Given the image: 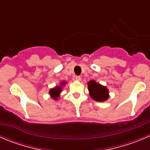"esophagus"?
<instances>
[{"label":"esophagus","mask_w":150,"mask_h":150,"mask_svg":"<svg viewBox=\"0 0 150 150\" xmlns=\"http://www.w3.org/2000/svg\"><path fill=\"white\" fill-rule=\"evenodd\" d=\"M75 80L78 81H81V76H75Z\"/></svg>","instance_id":"esophagus-1"}]
</instances>
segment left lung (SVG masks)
<instances>
[{
    "label": "left lung",
    "mask_w": 150,
    "mask_h": 150,
    "mask_svg": "<svg viewBox=\"0 0 150 150\" xmlns=\"http://www.w3.org/2000/svg\"><path fill=\"white\" fill-rule=\"evenodd\" d=\"M87 84L90 97L95 101L105 102L110 97L108 89L105 86L101 85L94 80L88 81Z\"/></svg>",
    "instance_id": "obj_1"
}]
</instances>
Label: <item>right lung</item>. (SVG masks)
<instances>
[{
    "label": "right lung",
    "instance_id": "add662e5",
    "mask_svg": "<svg viewBox=\"0 0 150 150\" xmlns=\"http://www.w3.org/2000/svg\"><path fill=\"white\" fill-rule=\"evenodd\" d=\"M67 83V81H62L60 83V84H59V86H56L54 88H50V91H49V94H50V97L52 99H53L54 100H58V99L60 97L63 86H64L66 85Z\"/></svg>",
    "mask_w": 150,
    "mask_h": 150
}]
</instances>
